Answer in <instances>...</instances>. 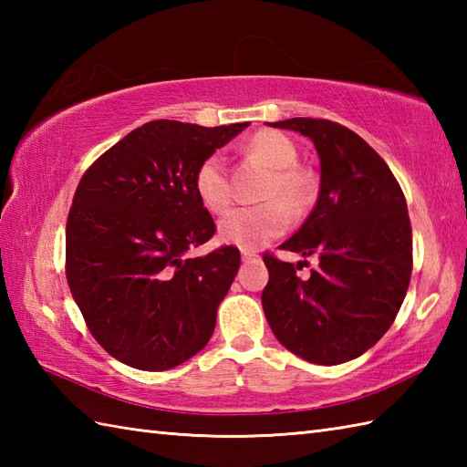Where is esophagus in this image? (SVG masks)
<instances>
[{"instance_id": "34e87169", "label": "esophagus", "mask_w": 467, "mask_h": 467, "mask_svg": "<svg viewBox=\"0 0 467 467\" xmlns=\"http://www.w3.org/2000/svg\"><path fill=\"white\" fill-rule=\"evenodd\" d=\"M243 254V261H253V259H259V253H256L254 249H243L241 251Z\"/></svg>"}]
</instances>
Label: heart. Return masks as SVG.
<instances>
[{
	"label": "heart",
	"mask_w": 467,
	"mask_h": 467,
	"mask_svg": "<svg viewBox=\"0 0 467 467\" xmlns=\"http://www.w3.org/2000/svg\"><path fill=\"white\" fill-rule=\"evenodd\" d=\"M246 156L271 168L261 198L265 202L243 206L228 213L218 233L226 243L239 246H259L286 231L291 211L301 214L317 198V176L311 168L299 164V150L291 138L276 130H261L246 142ZM194 192L208 211L223 214L233 204V182L221 152L208 154L194 171Z\"/></svg>",
	"instance_id": "b5f03b06"
}]
</instances>
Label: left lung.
Here are the masks:
<instances>
[{
    "mask_svg": "<svg viewBox=\"0 0 467 467\" xmlns=\"http://www.w3.org/2000/svg\"><path fill=\"white\" fill-rule=\"evenodd\" d=\"M269 126L311 138L321 186L303 226L279 246L317 256L319 265L303 281L299 265L265 253L266 321L276 339L305 361H351L387 333L408 293L413 269L408 202L391 168L347 126L323 118Z\"/></svg>",
    "mask_w": 467,
    "mask_h": 467,
    "instance_id": "1",
    "label": "left lung"
}]
</instances>
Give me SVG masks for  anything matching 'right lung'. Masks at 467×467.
<instances>
[{"label": "right lung", "instance_id": "right-lung-1", "mask_svg": "<svg viewBox=\"0 0 467 467\" xmlns=\"http://www.w3.org/2000/svg\"><path fill=\"white\" fill-rule=\"evenodd\" d=\"M249 122L204 128L152 120L96 158L66 223V279L106 353L136 369L166 371L211 339L216 309L239 271L194 192V171Z\"/></svg>", "mask_w": 467, "mask_h": 467}]
</instances>
